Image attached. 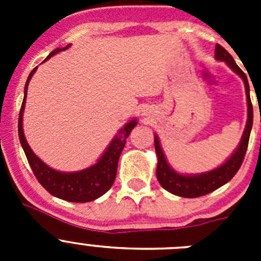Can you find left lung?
<instances>
[{
	"label": "left lung",
	"instance_id": "left-lung-1",
	"mask_svg": "<svg viewBox=\"0 0 261 261\" xmlns=\"http://www.w3.org/2000/svg\"><path fill=\"white\" fill-rule=\"evenodd\" d=\"M216 57L220 61H225L232 71H235L239 77L243 80L244 87H246V96H247V106H248V116H247V124L244 128L243 136L239 142L237 150L231 154L227 161L220 167L214 168L212 171L202 172V174L197 175H183L176 172L170 167V165L166 161L165 153H163L161 144H159L158 136H154V145H155L156 156H158V165H156V179H158L159 184L168 191L172 195L180 196V197H188V199H193V197H200V196L208 195V193L213 192L217 188L222 187L227 181L232 179L238 170L241 168L242 162H243L246 151H247L248 140H250V133L252 129V121H253V110L252 103H251L250 98V85H248V80L246 74L243 73L241 68L235 64L234 59L227 50L220 44L216 45Z\"/></svg>",
	"mask_w": 261,
	"mask_h": 261
}]
</instances>
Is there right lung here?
<instances>
[{"label": "right lung", "mask_w": 261, "mask_h": 261, "mask_svg": "<svg viewBox=\"0 0 261 261\" xmlns=\"http://www.w3.org/2000/svg\"><path fill=\"white\" fill-rule=\"evenodd\" d=\"M69 47H70V44L64 48H57V49L52 50L44 61L55 56L56 53L68 49ZM36 69L38 68L34 69L27 78L26 86H24V98H23L19 119H18L19 141L27 156L30 167L32 168L39 183L44 187L52 196H56L59 199L71 202L93 201V200L105 195L114 184L120 154L125 146L129 133L132 132V129L137 125V120H130L120 129L95 165L75 172H61L53 170L49 166L45 165L38 155H35V153L31 150V147L27 144L24 133H23V111H24V103H26L27 98V87H29L30 80L32 78Z\"/></svg>", "instance_id": "obj_1"}]
</instances>
